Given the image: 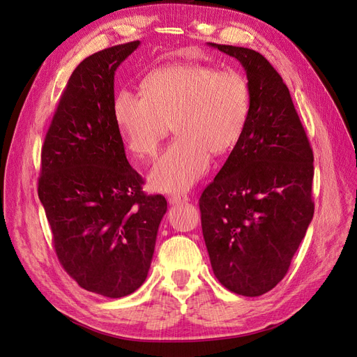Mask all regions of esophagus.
Here are the masks:
<instances>
[{"label": "esophagus", "instance_id": "esophagus-1", "mask_svg": "<svg viewBox=\"0 0 357 357\" xmlns=\"http://www.w3.org/2000/svg\"><path fill=\"white\" fill-rule=\"evenodd\" d=\"M190 198L186 197V195H169V198H167V201H169V204L171 205H176V204H183V202H186L188 201Z\"/></svg>", "mask_w": 357, "mask_h": 357}]
</instances>
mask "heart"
<instances>
[{"mask_svg": "<svg viewBox=\"0 0 357 357\" xmlns=\"http://www.w3.org/2000/svg\"><path fill=\"white\" fill-rule=\"evenodd\" d=\"M142 97L120 92L114 120L128 152L150 160L174 126L176 140L158 159L149 181L159 192H183L208 171L211 153L231 150L246 128L249 84L236 70L176 63L150 72Z\"/></svg>", "mask_w": 357, "mask_h": 357, "instance_id": "heart-1", "label": "heart"}]
</instances>
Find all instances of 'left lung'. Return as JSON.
Returning <instances> with one entry per match:
<instances>
[{"instance_id": "1", "label": "left lung", "mask_w": 357, "mask_h": 357, "mask_svg": "<svg viewBox=\"0 0 357 357\" xmlns=\"http://www.w3.org/2000/svg\"><path fill=\"white\" fill-rule=\"evenodd\" d=\"M246 72L243 136L199 198L201 226L220 284L264 295L287 275L314 215V156L289 89L259 52L210 43Z\"/></svg>"}]
</instances>
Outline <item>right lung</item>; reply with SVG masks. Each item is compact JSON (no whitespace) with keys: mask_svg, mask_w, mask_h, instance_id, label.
Segmentation results:
<instances>
[{"mask_svg":"<svg viewBox=\"0 0 357 357\" xmlns=\"http://www.w3.org/2000/svg\"><path fill=\"white\" fill-rule=\"evenodd\" d=\"M130 42L84 59L70 75L42 147L39 198L65 271L89 292L121 298L146 280L162 195H144L112 112L117 68Z\"/></svg>","mask_w":357,"mask_h":357,"instance_id":"right-lung-1","label":"right lung"}]
</instances>
